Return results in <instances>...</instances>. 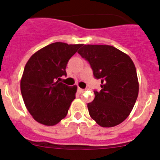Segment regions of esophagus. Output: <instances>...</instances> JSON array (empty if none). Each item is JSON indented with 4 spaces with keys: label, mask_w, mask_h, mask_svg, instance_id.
<instances>
[{
    "label": "esophagus",
    "mask_w": 160,
    "mask_h": 160,
    "mask_svg": "<svg viewBox=\"0 0 160 160\" xmlns=\"http://www.w3.org/2000/svg\"><path fill=\"white\" fill-rule=\"evenodd\" d=\"M84 90L83 89H81V88H78V93H80V94H82V93L84 92Z\"/></svg>",
    "instance_id": "obj_1"
}]
</instances>
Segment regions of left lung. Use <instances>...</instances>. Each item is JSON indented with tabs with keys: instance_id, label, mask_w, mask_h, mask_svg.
<instances>
[{
	"instance_id": "1",
	"label": "left lung",
	"mask_w": 160,
	"mask_h": 160,
	"mask_svg": "<svg viewBox=\"0 0 160 160\" xmlns=\"http://www.w3.org/2000/svg\"><path fill=\"white\" fill-rule=\"evenodd\" d=\"M90 65L101 90L87 104L90 117L103 128L122 122L135 106L138 94L136 69L131 58L114 46L85 45L78 51Z\"/></svg>"
}]
</instances>
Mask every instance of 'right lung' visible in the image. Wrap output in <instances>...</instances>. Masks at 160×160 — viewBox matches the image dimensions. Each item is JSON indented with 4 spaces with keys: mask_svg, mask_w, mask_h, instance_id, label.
Returning a JSON list of instances; mask_svg holds the SVG:
<instances>
[{
    "mask_svg": "<svg viewBox=\"0 0 160 160\" xmlns=\"http://www.w3.org/2000/svg\"><path fill=\"white\" fill-rule=\"evenodd\" d=\"M82 46L54 42L32 54L25 65L21 91L25 107L37 122L53 126L66 116L77 87L61 82V78L66 76L68 62Z\"/></svg>",
    "mask_w": 160,
    "mask_h": 160,
    "instance_id": "add662e5",
    "label": "right lung"
}]
</instances>
